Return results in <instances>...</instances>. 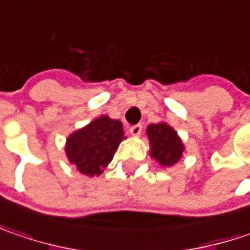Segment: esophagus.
Here are the masks:
<instances>
[{"mask_svg":"<svg viewBox=\"0 0 250 250\" xmlns=\"http://www.w3.org/2000/svg\"><path fill=\"white\" fill-rule=\"evenodd\" d=\"M130 135H133V136H139L140 133H142V125L140 124H136V125H132L129 128Z\"/></svg>","mask_w":250,"mask_h":250,"instance_id":"34e87169","label":"esophagus"}]
</instances>
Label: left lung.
<instances>
[{"mask_svg":"<svg viewBox=\"0 0 250 250\" xmlns=\"http://www.w3.org/2000/svg\"><path fill=\"white\" fill-rule=\"evenodd\" d=\"M150 140V156L163 167L172 166L179 161L184 145L177 132L167 124H151L146 130Z\"/></svg>","mask_w":250,"mask_h":250,"instance_id":"left-lung-1","label":"left lung"}]
</instances>
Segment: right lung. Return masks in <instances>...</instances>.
Segmentation results:
<instances>
[{"instance_id":"1","label":"right lung","mask_w":250,"mask_h":250,"mask_svg":"<svg viewBox=\"0 0 250 250\" xmlns=\"http://www.w3.org/2000/svg\"><path fill=\"white\" fill-rule=\"evenodd\" d=\"M122 122L100 117L73 132L66 140V156L84 175H100L124 139Z\"/></svg>"}]
</instances>
